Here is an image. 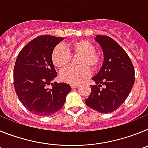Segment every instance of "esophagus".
<instances>
[{"instance_id": "obj_1", "label": "esophagus", "mask_w": 148, "mask_h": 148, "mask_svg": "<svg viewBox=\"0 0 148 148\" xmlns=\"http://www.w3.org/2000/svg\"><path fill=\"white\" fill-rule=\"evenodd\" d=\"M78 84H71V88L73 89V88H77V87H78Z\"/></svg>"}]
</instances>
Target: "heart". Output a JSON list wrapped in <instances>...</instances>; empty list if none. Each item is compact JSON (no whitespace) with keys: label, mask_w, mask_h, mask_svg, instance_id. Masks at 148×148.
<instances>
[{"label":"heart","mask_w":148,"mask_h":148,"mask_svg":"<svg viewBox=\"0 0 148 148\" xmlns=\"http://www.w3.org/2000/svg\"><path fill=\"white\" fill-rule=\"evenodd\" d=\"M64 49L56 47L52 53V61L61 70L66 67L71 61V56H80L77 61L79 66H70L63 70L60 78L64 82L77 84L90 75V70H95L101 63V56L95 52V46L89 40L79 39L66 44Z\"/></svg>","instance_id":"heart-1"}]
</instances>
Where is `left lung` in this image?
<instances>
[{"label": "left lung", "instance_id": "1", "mask_svg": "<svg viewBox=\"0 0 148 148\" xmlns=\"http://www.w3.org/2000/svg\"><path fill=\"white\" fill-rule=\"evenodd\" d=\"M95 40L104 53V62L92 78L91 92L85 104L101 113H112L125 102L135 82V70L130 57L112 38L97 35ZM104 86V88L100 87Z\"/></svg>", "mask_w": 148, "mask_h": 148}]
</instances>
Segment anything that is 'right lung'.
I'll list each match as a JSON object with an SVG mask.
<instances>
[{
  "mask_svg": "<svg viewBox=\"0 0 148 148\" xmlns=\"http://www.w3.org/2000/svg\"><path fill=\"white\" fill-rule=\"evenodd\" d=\"M62 40L52 35L38 36L21 50L15 61V92L27 110L37 116H50L59 110L71 90L68 84L51 83L57 76L52 53ZM49 84L53 86L51 89L47 87Z\"/></svg>",
  "mask_w": 148,
  "mask_h": 148,
  "instance_id": "obj_1",
  "label": "right lung"
}]
</instances>
